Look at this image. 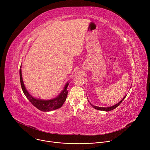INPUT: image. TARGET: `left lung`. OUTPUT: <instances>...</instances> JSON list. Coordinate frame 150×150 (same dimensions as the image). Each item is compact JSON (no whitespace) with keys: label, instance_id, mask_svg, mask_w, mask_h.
<instances>
[{"label":"left lung","instance_id":"left-lung-1","mask_svg":"<svg viewBox=\"0 0 150 150\" xmlns=\"http://www.w3.org/2000/svg\"><path fill=\"white\" fill-rule=\"evenodd\" d=\"M126 97V96H125V97L122 98V100L120 101H119L118 103H117L116 104H115L114 105H112V106L109 107V108H101V107L95 106V105H94L91 104V103H90V104L93 107V108H94V109H97V110H102V111H105V112H109V111H111V110H112L115 109V108H116L118 105H119L120 104V103L123 101V100L125 99V98ZM89 102H90V101H89Z\"/></svg>","mask_w":150,"mask_h":150}]
</instances>
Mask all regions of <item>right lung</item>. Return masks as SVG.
I'll return each mask as SVG.
<instances>
[{"mask_svg": "<svg viewBox=\"0 0 150 150\" xmlns=\"http://www.w3.org/2000/svg\"><path fill=\"white\" fill-rule=\"evenodd\" d=\"M20 68H21V66ZM19 75H20L21 85V87H22L23 93H24L25 96L27 97L28 100H29V101L31 102V103L38 110L42 112L52 111L61 108L62 105L63 104L64 102L65 101L67 97V95H68L67 87L69 85L68 82L67 83L63 91L59 94V95L57 97L51 100H41V99H37L33 97L27 91L26 88L25 87V85L24 84V82L23 80L21 69H19Z\"/></svg>", "mask_w": 150, "mask_h": 150, "instance_id": "obj_1", "label": "right lung"}]
</instances>
